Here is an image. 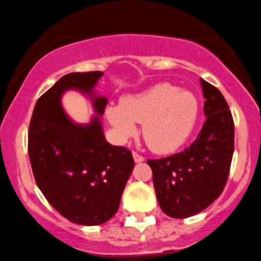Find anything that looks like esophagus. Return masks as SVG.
I'll return each mask as SVG.
<instances>
[{
    "label": "esophagus",
    "mask_w": 261,
    "mask_h": 261,
    "mask_svg": "<svg viewBox=\"0 0 261 261\" xmlns=\"http://www.w3.org/2000/svg\"><path fill=\"white\" fill-rule=\"evenodd\" d=\"M133 157H134V161H135L136 164H140V162H143V161H144V157H143L142 154H139L138 152H133Z\"/></svg>",
    "instance_id": "obj_1"
}]
</instances>
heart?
Returning a JSON list of instances; mask_svg holds the SVG:
<instances>
[{"mask_svg": "<svg viewBox=\"0 0 261 261\" xmlns=\"http://www.w3.org/2000/svg\"><path fill=\"white\" fill-rule=\"evenodd\" d=\"M198 113L197 97L167 82L125 96L121 106H111L106 111L121 142L135 135V122L143 123V138L157 153H170L181 147L194 130Z\"/></svg>", "mask_w": 261, "mask_h": 261, "instance_id": "1", "label": "heart"}]
</instances>
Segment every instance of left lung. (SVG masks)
I'll list each match as a JSON object with an SVG mask.
<instances>
[{
	"instance_id": "1",
	"label": "left lung",
	"mask_w": 261,
	"mask_h": 261,
	"mask_svg": "<svg viewBox=\"0 0 261 261\" xmlns=\"http://www.w3.org/2000/svg\"><path fill=\"white\" fill-rule=\"evenodd\" d=\"M206 99L197 139L182 152L148 160L155 196L166 215L186 219L208 207L221 194L234 150V123L223 94L201 79Z\"/></svg>"
}]
</instances>
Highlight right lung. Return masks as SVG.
Masks as SVG:
<instances>
[{"label": "right lung", "mask_w": 261, "mask_h": 261, "mask_svg": "<svg viewBox=\"0 0 261 261\" xmlns=\"http://www.w3.org/2000/svg\"><path fill=\"white\" fill-rule=\"evenodd\" d=\"M101 75L97 70L63 75L38 99L29 123L28 153L37 187L60 215L80 225H99L117 213L134 169L131 150L107 142L99 116L79 125L60 103L67 89H80L103 116L108 100L92 91Z\"/></svg>", "instance_id": "add662e5"}]
</instances>
